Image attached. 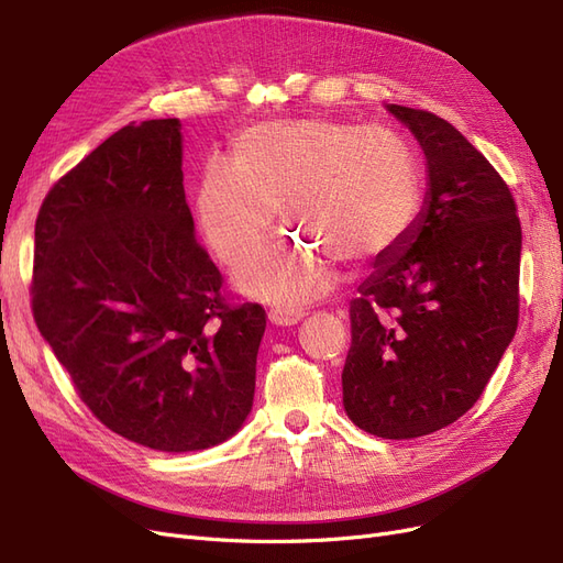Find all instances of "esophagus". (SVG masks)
Wrapping results in <instances>:
<instances>
[{"mask_svg":"<svg viewBox=\"0 0 563 563\" xmlns=\"http://www.w3.org/2000/svg\"><path fill=\"white\" fill-rule=\"evenodd\" d=\"M302 317H305L302 310H284V308H275L267 314L269 323H275V327H296Z\"/></svg>","mask_w":563,"mask_h":563,"instance_id":"34e87169","label":"esophagus"}]
</instances>
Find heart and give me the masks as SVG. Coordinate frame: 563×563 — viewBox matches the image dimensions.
Instances as JSON below:
<instances>
[{
	"label": "heart",
	"instance_id": "b5f03b06",
	"mask_svg": "<svg viewBox=\"0 0 563 563\" xmlns=\"http://www.w3.org/2000/svg\"><path fill=\"white\" fill-rule=\"evenodd\" d=\"M424 197L413 145L385 129L329 117L246 126L232 162L211 159L197 190V225L220 261L234 263L275 223L277 203L300 234L282 236L236 265L251 298L300 308L333 286L335 258L371 263L413 232Z\"/></svg>",
	"mask_w": 563,
	"mask_h": 563
}]
</instances>
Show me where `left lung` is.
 <instances>
[{"label":"left lung","instance_id":"left-lung-1","mask_svg":"<svg viewBox=\"0 0 563 563\" xmlns=\"http://www.w3.org/2000/svg\"><path fill=\"white\" fill-rule=\"evenodd\" d=\"M385 108L418 141L428 192L350 305L343 406L368 434L413 439L467 413L512 343L521 225L505 180L453 124Z\"/></svg>","mask_w":563,"mask_h":563}]
</instances>
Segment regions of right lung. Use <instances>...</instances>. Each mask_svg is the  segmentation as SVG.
Segmentation results:
<instances>
[{"label":"right lung","mask_w":563,"mask_h":563,"mask_svg":"<svg viewBox=\"0 0 563 563\" xmlns=\"http://www.w3.org/2000/svg\"><path fill=\"white\" fill-rule=\"evenodd\" d=\"M195 240L178 119L112 133L46 195L32 312L81 401L135 444L187 453L246 422L265 310L232 308Z\"/></svg>","instance_id":"1"}]
</instances>
